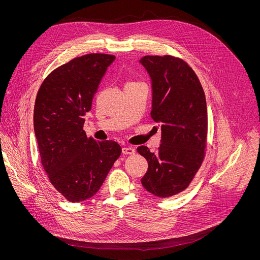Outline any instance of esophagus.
<instances>
[{"mask_svg":"<svg viewBox=\"0 0 260 260\" xmlns=\"http://www.w3.org/2000/svg\"><path fill=\"white\" fill-rule=\"evenodd\" d=\"M135 152H136V149L132 146H124L122 148V153L124 155H133V154H135Z\"/></svg>","mask_w":260,"mask_h":260,"instance_id":"obj_1","label":"esophagus"}]
</instances>
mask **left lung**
Masks as SVG:
<instances>
[{
    "mask_svg": "<svg viewBox=\"0 0 260 260\" xmlns=\"http://www.w3.org/2000/svg\"><path fill=\"white\" fill-rule=\"evenodd\" d=\"M139 63L151 79L152 112L161 124L157 153L147 146L137 152L148 162L141 183L151 194L167 198L185 189L204 157L208 134L206 95L194 71L171 56H145Z\"/></svg>",
    "mask_w": 260,
    "mask_h": 260,
    "instance_id": "left-lung-1",
    "label": "left lung"
}]
</instances>
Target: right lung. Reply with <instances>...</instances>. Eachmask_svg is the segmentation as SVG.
Returning a JSON list of instances; mask_svg holds the SVG:
<instances>
[{"mask_svg":"<svg viewBox=\"0 0 260 260\" xmlns=\"http://www.w3.org/2000/svg\"><path fill=\"white\" fill-rule=\"evenodd\" d=\"M115 59L105 53L75 58L48 75L37 94L34 129L41 161L68 201L97 193L122 152L117 142L97 141L83 131L84 116Z\"/></svg>","mask_w":260,"mask_h":260,"instance_id":"obj_1","label":"right lung"}]
</instances>
